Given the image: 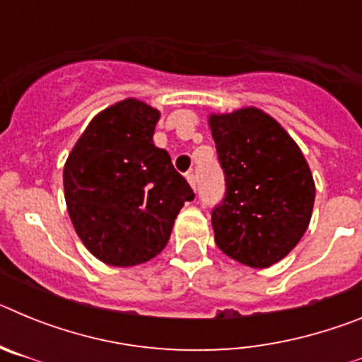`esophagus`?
<instances>
[{
  "mask_svg": "<svg viewBox=\"0 0 362 362\" xmlns=\"http://www.w3.org/2000/svg\"><path fill=\"white\" fill-rule=\"evenodd\" d=\"M187 181H188V183H190L192 188H196L197 179H196V174H194V172H188V174H187Z\"/></svg>",
  "mask_w": 362,
  "mask_h": 362,
  "instance_id": "1",
  "label": "esophagus"
}]
</instances>
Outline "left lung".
<instances>
[{
	"mask_svg": "<svg viewBox=\"0 0 362 362\" xmlns=\"http://www.w3.org/2000/svg\"><path fill=\"white\" fill-rule=\"evenodd\" d=\"M225 172V197L212 210L216 245L252 268L279 263L305 235L315 183L305 156L276 119L255 107L209 119Z\"/></svg>",
	"mask_w": 362,
	"mask_h": 362,
	"instance_id": "8db88e82",
	"label": "left lung"
}]
</instances>
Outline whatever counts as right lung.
I'll return each instance as SVG.
<instances>
[{
	"label": "right lung",
	"instance_id": "obj_1",
	"mask_svg": "<svg viewBox=\"0 0 362 362\" xmlns=\"http://www.w3.org/2000/svg\"><path fill=\"white\" fill-rule=\"evenodd\" d=\"M159 110L123 99L99 112L63 170L76 233L110 267H136L159 254L194 190L168 152L153 145Z\"/></svg>",
	"mask_w": 362,
	"mask_h": 362
}]
</instances>
